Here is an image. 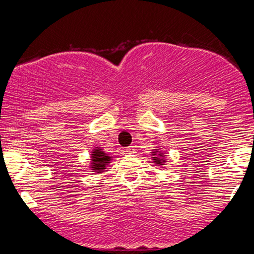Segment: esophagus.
<instances>
[{
    "mask_svg": "<svg viewBox=\"0 0 254 254\" xmlns=\"http://www.w3.org/2000/svg\"><path fill=\"white\" fill-rule=\"evenodd\" d=\"M127 154H135L136 153V148L133 147V145H129V147L127 148Z\"/></svg>",
    "mask_w": 254,
    "mask_h": 254,
    "instance_id": "esophagus-1",
    "label": "esophagus"
}]
</instances>
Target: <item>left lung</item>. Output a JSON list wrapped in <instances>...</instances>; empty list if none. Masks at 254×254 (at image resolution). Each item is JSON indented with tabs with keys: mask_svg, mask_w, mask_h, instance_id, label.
I'll return each instance as SVG.
<instances>
[{
	"mask_svg": "<svg viewBox=\"0 0 254 254\" xmlns=\"http://www.w3.org/2000/svg\"><path fill=\"white\" fill-rule=\"evenodd\" d=\"M154 155H155V154H154ZM154 160H155V161L157 162V165H161V159H160V157H154Z\"/></svg>",
	"mask_w": 254,
	"mask_h": 254,
	"instance_id": "obj_1",
	"label": "left lung"
}]
</instances>
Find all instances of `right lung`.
Returning a JSON list of instances; mask_svg holds the SVG:
<instances>
[{
  "label": "right lung",
  "instance_id": "right-lung-1",
  "mask_svg": "<svg viewBox=\"0 0 254 254\" xmlns=\"http://www.w3.org/2000/svg\"><path fill=\"white\" fill-rule=\"evenodd\" d=\"M92 159H93V170L98 171V173L100 171L105 170V166H106L107 164H110L109 162L110 156L101 150L93 151Z\"/></svg>",
  "mask_w": 254,
  "mask_h": 254
}]
</instances>
